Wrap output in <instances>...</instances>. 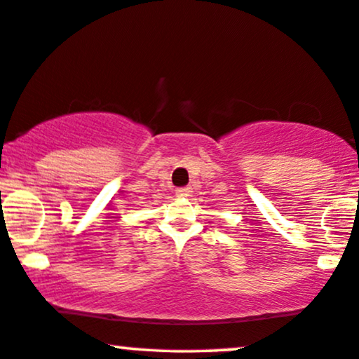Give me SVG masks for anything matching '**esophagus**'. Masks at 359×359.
<instances>
[{
  "label": "esophagus",
  "mask_w": 359,
  "mask_h": 359,
  "mask_svg": "<svg viewBox=\"0 0 359 359\" xmlns=\"http://www.w3.org/2000/svg\"><path fill=\"white\" fill-rule=\"evenodd\" d=\"M175 195H179V197H190L192 195V187H180L175 190Z\"/></svg>",
  "instance_id": "1"
}]
</instances>
